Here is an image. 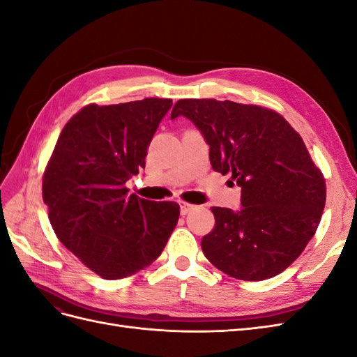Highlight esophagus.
<instances>
[{"label": "esophagus", "instance_id": "obj_1", "mask_svg": "<svg viewBox=\"0 0 357 357\" xmlns=\"http://www.w3.org/2000/svg\"><path fill=\"white\" fill-rule=\"evenodd\" d=\"M178 204H180V213H181L183 215L188 214L190 210H193V205H192V204H189V202L178 201Z\"/></svg>", "mask_w": 357, "mask_h": 357}]
</instances>
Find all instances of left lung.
<instances>
[{
    "mask_svg": "<svg viewBox=\"0 0 357 357\" xmlns=\"http://www.w3.org/2000/svg\"><path fill=\"white\" fill-rule=\"evenodd\" d=\"M185 116L210 146L214 171L241 188V207H213L215 225L201 247L220 271L245 282L275 277L316 234L326 185L301 135L265 107L218 100H180Z\"/></svg>",
    "mask_w": 357,
    "mask_h": 357,
    "instance_id": "left-lung-1",
    "label": "left lung"
}]
</instances>
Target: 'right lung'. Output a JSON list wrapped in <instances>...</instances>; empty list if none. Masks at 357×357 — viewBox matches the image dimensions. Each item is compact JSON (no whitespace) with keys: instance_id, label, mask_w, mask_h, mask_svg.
I'll return each instance as SVG.
<instances>
[{"instance_id":"obj_1","label":"right lung","mask_w":357,"mask_h":357,"mask_svg":"<svg viewBox=\"0 0 357 357\" xmlns=\"http://www.w3.org/2000/svg\"><path fill=\"white\" fill-rule=\"evenodd\" d=\"M172 100L89 104L63 126L43 176V201L58 240L105 280L125 278L160 256L177 202L128 195Z\"/></svg>"}]
</instances>
